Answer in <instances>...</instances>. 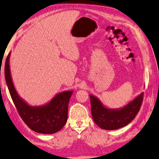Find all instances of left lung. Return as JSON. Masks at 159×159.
Masks as SVG:
<instances>
[{"label": "left lung", "mask_w": 159, "mask_h": 159, "mask_svg": "<svg viewBox=\"0 0 159 159\" xmlns=\"http://www.w3.org/2000/svg\"><path fill=\"white\" fill-rule=\"evenodd\" d=\"M142 92L125 106L109 108L96 96L90 95L91 114L93 121L98 127L106 130H115L124 127L134 119L143 101Z\"/></svg>", "instance_id": "obj_1"}]
</instances>
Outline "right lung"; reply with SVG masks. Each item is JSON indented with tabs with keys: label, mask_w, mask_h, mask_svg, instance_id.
Instances as JSON below:
<instances>
[{
	"label": "right lung",
	"mask_w": 159,
	"mask_h": 159,
	"mask_svg": "<svg viewBox=\"0 0 159 159\" xmlns=\"http://www.w3.org/2000/svg\"><path fill=\"white\" fill-rule=\"evenodd\" d=\"M10 56L11 52L5 64V78L12 101L22 120L37 133L52 134L59 132L67 122L68 105L74 91L65 90L57 93L44 105H30L20 96L14 86L10 68Z\"/></svg>",
	"instance_id": "1"
}]
</instances>
